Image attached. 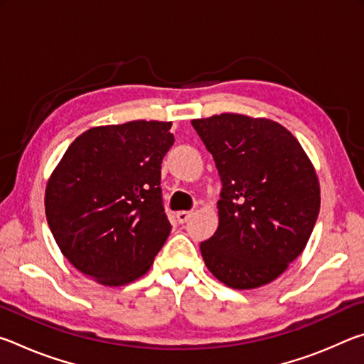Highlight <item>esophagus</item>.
<instances>
[{"label":"esophagus","mask_w":364,"mask_h":364,"mask_svg":"<svg viewBox=\"0 0 364 364\" xmlns=\"http://www.w3.org/2000/svg\"><path fill=\"white\" fill-rule=\"evenodd\" d=\"M191 215H193V212H189V210H181V212H178V213H176V220L180 221V223L183 225V223H186V221L191 218Z\"/></svg>","instance_id":"esophagus-1"}]
</instances>
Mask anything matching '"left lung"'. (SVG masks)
Returning <instances> with one entry per match:
<instances>
[{"label":"left lung","mask_w":364,"mask_h":364,"mask_svg":"<svg viewBox=\"0 0 364 364\" xmlns=\"http://www.w3.org/2000/svg\"><path fill=\"white\" fill-rule=\"evenodd\" d=\"M191 123L221 180L218 230L200 244L207 268L232 289L268 284L304 252L315 228V168L273 120L221 114Z\"/></svg>","instance_id":"obj_1"}]
</instances>
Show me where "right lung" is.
<instances>
[{"label": "right lung", "instance_id": "obj_1", "mask_svg": "<svg viewBox=\"0 0 364 364\" xmlns=\"http://www.w3.org/2000/svg\"><path fill=\"white\" fill-rule=\"evenodd\" d=\"M170 122L97 127L73 141L46 186V220L73 267L106 286L143 276L171 225L160 188Z\"/></svg>", "mask_w": 364, "mask_h": 364}]
</instances>
